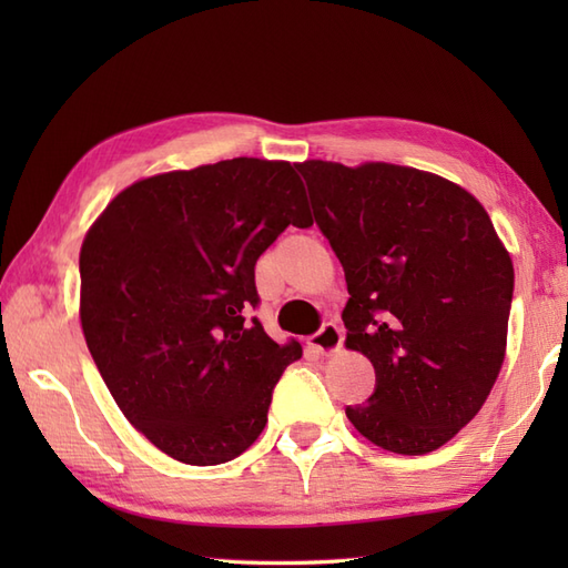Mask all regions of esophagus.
<instances>
[{"label":"esophagus","instance_id":"1","mask_svg":"<svg viewBox=\"0 0 568 568\" xmlns=\"http://www.w3.org/2000/svg\"><path fill=\"white\" fill-rule=\"evenodd\" d=\"M342 342H344V334H342V327L339 324H334V322H327L324 324V327L312 336L310 339V346L315 348L317 354H322V356H332V354H336L342 348Z\"/></svg>","mask_w":568,"mask_h":568}]
</instances>
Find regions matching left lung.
Masks as SVG:
<instances>
[{
    "instance_id": "8db88e82",
    "label": "left lung",
    "mask_w": 568,
    "mask_h": 568,
    "mask_svg": "<svg viewBox=\"0 0 568 568\" xmlns=\"http://www.w3.org/2000/svg\"><path fill=\"white\" fill-rule=\"evenodd\" d=\"M322 234L344 265L346 348L376 393L346 417L385 452L439 449L484 407L505 361L513 258L462 185L395 163L305 161Z\"/></svg>"
}]
</instances>
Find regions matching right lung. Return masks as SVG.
<instances>
[{"mask_svg":"<svg viewBox=\"0 0 568 568\" xmlns=\"http://www.w3.org/2000/svg\"><path fill=\"white\" fill-rule=\"evenodd\" d=\"M287 224L312 226L295 168L232 159L136 180L82 239L84 342L124 417L175 462L244 454L303 356L244 317L256 261Z\"/></svg>","mask_w":568,"mask_h":568,"instance_id":"1","label":"right lung"}]
</instances>
